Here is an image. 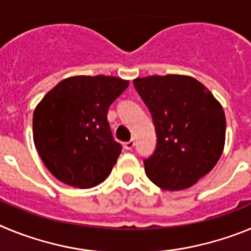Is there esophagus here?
<instances>
[{"label":"esophagus","instance_id":"obj_1","mask_svg":"<svg viewBox=\"0 0 251 251\" xmlns=\"http://www.w3.org/2000/svg\"><path fill=\"white\" fill-rule=\"evenodd\" d=\"M133 147H134V139H130V141H128L124 143V148H126V150L132 151Z\"/></svg>","mask_w":251,"mask_h":251}]
</instances>
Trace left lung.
<instances>
[{
    "mask_svg": "<svg viewBox=\"0 0 251 251\" xmlns=\"http://www.w3.org/2000/svg\"><path fill=\"white\" fill-rule=\"evenodd\" d=\"M133 84L156 127L157 147L145 159L148 178L170 191L191 187L223 154V106L203 84L187 75L137 77Z\"/></svg>",
    "mask_w": 251,
    "mask_h": 251,
    "instance_id": "8db88e82",
    "label": "left lung"
}]
</instances>
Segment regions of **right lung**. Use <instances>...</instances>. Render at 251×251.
I'll return each mask as SVG.
<instances>
[{
	"instance_id": "obj_1",
	"label": "right lung",
	"mask_w": 251,
	"mask_h": 251,
	"mask_svg": "<svg viewBox=\"0 0 251 251\" xmlns=\"http://www.w3.org/2000/svg\"><path fill=\"white\" fill-rule=\"evenodd\" d=\"M129 81L115 76L66 77L37 104L32 119L40 157L59 181L90 188L109 176L122 152L106 119Z\"/></svg>"
}]
</instances>
